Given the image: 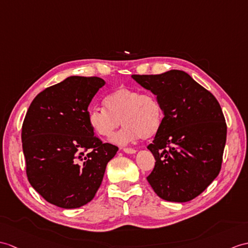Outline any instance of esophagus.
<instances>
[{"label":"esophagus","mask_w":248,"mask_h":248,"mask_svg":"<svg viewBox=\"0 0 248 248\" xmlns=\"http://www.w3.org/2000/svg\"><path fill=\"white\" fill-rule=\"evenodd\" d=\"M123 151L125 152V153H128V154H133V153L136 152V150L133 148H123Z\"/></svg>","instance_id":"esophagus-1"}]
</instances>
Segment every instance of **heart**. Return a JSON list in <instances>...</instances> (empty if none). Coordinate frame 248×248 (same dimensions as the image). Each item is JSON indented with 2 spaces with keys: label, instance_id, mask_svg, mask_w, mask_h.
<instances>
[{
  "label": "heart",
  "instance_id": "1",
  "mask_svg": "<svg viewBox=\"0 0 248 248\" xmlns=\"http://www.w3.org/2000/svg\"><path fill=\"white\" fill-rule=\"evenodd\" d=\"M106 110L99 108L88 112L92 131L103 138L111 137L120 124L124 128L112 140L125 145L137 138H151L163 123L162 106L156 96L130 88H118L103 99Z\"/></svg>",
  "mask_w": 248,
  "mask_h": 248
}]
</instances>
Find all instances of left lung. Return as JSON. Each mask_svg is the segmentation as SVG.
I'll return each instance as SVG.
<instances>
[{"instance_id": "1", "label": "left lung", "mask_w": 248, "mask_h": 248, "mask_svg": "<svg viewBox=\"0 0 248 248\" xmlns=\"http://www.w3.org/2000/svg\"><path fill=\"white\" fill-rule=\"evenodd\" d=\"M156 95L164 118L148 149L155 165L147 180L169 202H188L220 173L227 125L220 103L183 71L132 75Z\"/></svg>"}]
</instances>
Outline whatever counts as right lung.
I'll use <instances>...</instances> for the list:
<instances>
[{"mask_svg":"<svg viewBox=\"0 0 248 248\" xmlns=\"http://www.w3.org/2000/svg\"><path fill=\"white\" fill-rule=\"evenodd\" d=\"M105 80L68 77L39 93L22 124L26 175L48 203L78 208L94 199L118 147L94 135L90 102Z\"/></svg>","mask_w":248,"mask_h":248,"instance_id":"add662e5","label":"right lung"}]
</instances>
